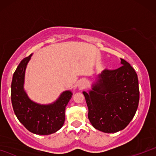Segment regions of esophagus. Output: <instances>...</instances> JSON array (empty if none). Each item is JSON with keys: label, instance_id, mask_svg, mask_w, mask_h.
Wrapping results in <instances>:
<instances>
[{"label": "esophagus", "instance_id": "obj_1", "mask_svg": "<svg viewBox=\"0 0 156 156\" xmlns=\"http://www.w3.org/2000/svg\"><path fill=\"white\" fill-rule=\"evenodd\" d=\"M78 87L80 89H83L87 87V81L85 80H80L78 83Z\"/></svg>", "mask_w": 156, "mask_h": 156}]
</instances>
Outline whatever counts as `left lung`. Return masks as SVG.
<instances>
[{
	"instance_id": "1",
	"label": "left lung",
	"mask_w": 156,
	"mask_h": 156,
	"mask_svg": "<svg viewBox=\"0 0 156 156\" xmlns=\"http://www.w3.org/2000/svg\"><path fill=\"white\" fill-rule=\"evenodd\" d=\"M122 66L103 70L89 93L83 92L92 126L104 133L123 130L132 120L139 101L137 74L120 58Z\"/></svg>"
}]
</instances>
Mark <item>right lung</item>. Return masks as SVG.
<instances>
[{
    "label": "right lung",
    "mask_w": 156,
    "mask_h": 156,
    "mask_svg": "<svg viewBox=\"0 0 156 156\" xmlns=\"http://www.w3.org/2000/svg\"><path fill=\"white\" fill-rule=\"evenodd\" d=\"M32 54L17 66L12 78L11 99L16 117L27 130L38 135H49L58 131L65 120V108L73 93L65 91L52 104L41 105L32 101L24 90L25 72Z\"/></svg>",
    "instance_id": "obj_1"
}]
</instances>
